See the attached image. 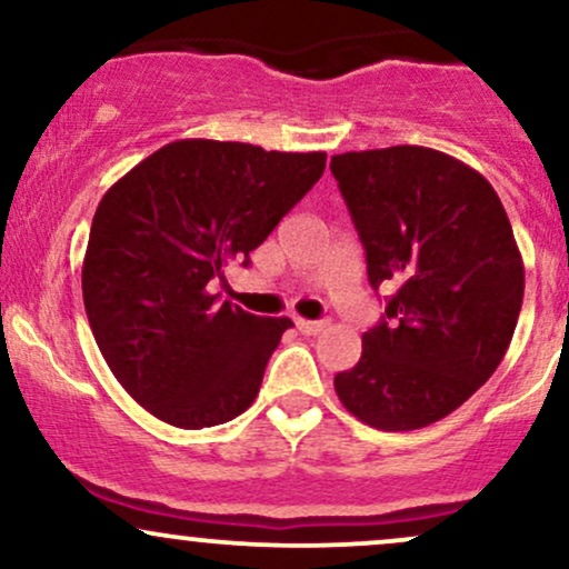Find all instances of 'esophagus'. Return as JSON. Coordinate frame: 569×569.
Instances as JSON below:
<instances>
[{"label":"esophagus","instance_id":"34e87169","mask_svg":"<svg viewBox=\"0 0 569 569\" xmlns=\"http://www.w3.org/2000/svg\"><path fill=\"white\" fill-rule=\"evenodd\" d=\"M297 329L302 331L305 337H316L321 335V331L326 329L323 321H305V318H297Z\"/></svg>","mask_w":569,"mask_h":569}]
</instances>
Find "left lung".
<instances>
[{
	"label": "left lung",
	"mask_w": 569,
	"mask_h": 569,
	"mask_svg": "<svg viewBox=\"0 0 569 569\" xmlns=\"http://www.w3.org/2000/svg\"><path fill=\"white\" fill-rule=\"evenodd\" d=\"M331 173L371 289H393L335 390L371 428H426L466 403L511 345L525 299L511 221L485 176L428 147L335 154Z\"/></svg>",
	"instance_id": "left-lung-1"
}]
</instances>
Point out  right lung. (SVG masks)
Segmentation results:
<instances>
[{
  "label": "right lung",
  "instance_id": "right-lung-1",
  "mask_svg": "<svg viewBox=\"0 0 569 569\" xmlns=\"http://www.w3.org/2000/svg\"><path fill=\"white\" fill-rule=\"evenodd\" d=\"M323 152L181 139L103 194L82 262L90 329L117 382L168 426H221L251 407L289 318L217 302L208 283L310 192Z\"/></svg>",
  "mask_w": 569,
  "mask_h": 569
}]
</instances>
